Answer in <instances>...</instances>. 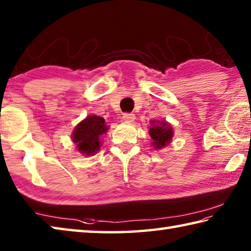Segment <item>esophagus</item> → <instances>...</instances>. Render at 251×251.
I'll return each mask as SVG.
<instances>
[{
	"label": "esophagus",
	"mask_w": 251,
	"mask_h": 251,
	"mask_svg": "<svg viewBox=\"0 0 251 251\" xmlns=\"http://www.w3.org/2000/svg\"><path fill=\"white\" fill-rule=\"evenodd\" d=\"M135 120H136V116L131 113H125L124 115H123V121L125 123H133L135 122Z\"/></svg>",
	"instance_id": "1"
}]
</instances>
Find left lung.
<instances>
[{
    "label": "left lung",
    "mask_w": 251,
    "mask_h": 251,
    "mask_svg": "<svg viewBox=\"0 0 251 251\" xmlns=\"http://www.w3.org/2000/svg\"><path fill=\"white\" fill-rule=\"evenodd\" d=\"M149 135L151 137V146L159 150L171 143L173 138V128L169 123L166 121H150Z\"/></svg>",
    "instance_id": "8db88e82"
}]
</instances>
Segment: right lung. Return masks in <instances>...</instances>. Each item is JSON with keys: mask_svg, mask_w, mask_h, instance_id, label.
Listing matches in <instances>:
<instances>
[{"mask_svg": "<svg viewBox=\"0 0 251 251\" xmlns=\"http://www.w3.org/2000/svg\"><path fill=\"white\" fill-rule=\"evenodd\" d=\"M107 130L108 126L103 117L89 115L75 127L71 139L79 152L88 157L94 156L102 146L101 136Z\"/></svg>", "mask_w": 251, "mask_h": 251, "instance_id": "obj_1", "label": "right lung"}]
</instances>
